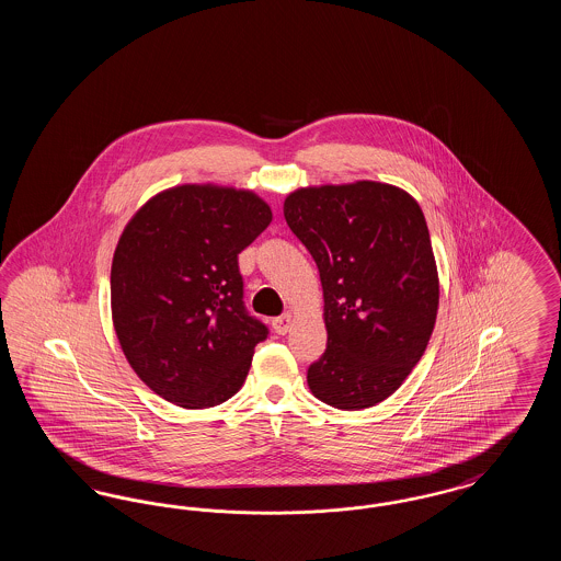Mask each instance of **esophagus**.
Instances as JSON below:
<instances>
[{"mask_svg": "<svg viewBox=\"0 0 561 561\" xmlns=\"http://www.w3.org/2000/svg\"><path fill=\"white\" fill-rule=\"evenodd\" d=\"M290 325H293V316H290V313H284V316H279V318L273 320V330H275L277 334H288Z\"/></svg>", "mask_w": 561, "mask_h": 561, "instance_id": "34e87169", "label": "esophagus"}]
</instances>
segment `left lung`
I'll return each mask as SVG.
<instances>
[{"mask_svg":"<svg viewBox=\"0 0 561 561\" xmlns=\"http://www.w3.org/2000/svg\"><path fill=\"white\" fill-rule=\"evenodd\" d=\"M284 216L323 288L328 347L307 370L311 393L339 410L387 400L423 357L437 318L425 214L403 188L357 181L298 188Z\"/></svg>","mask_w":561,"mask_h":561,"instance_id":"obj_1","label":"left lung"}]
</instances>
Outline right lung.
Segmentation results:
<instances>
[{
  "instance_id": "1",
  "label": "right lung",
  "mask_w": 561,
  "mask_h": 561,
  "mask_svg": "<svg viewBox=\"0 0 561 561\" xmlns=\"http://www.w3.org/2000/svg\"><path fill=\"white\" fill-rule=\"evenodd\" d=\"M271 222L252 191L183 185L126 225L111 265V313L138 378L181 408H213L243 385L268 328L243 305L238 254Z\"/></svg>"
}]
</instances>
